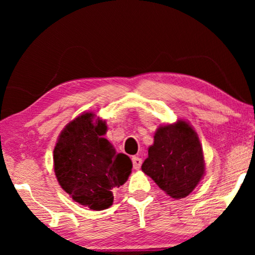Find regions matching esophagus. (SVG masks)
<instances>
[{
  "label": "esophagus",
  "instance_id": "obj_1",
  "mask_svg": "<svg viewBox=\"0 0 255 255\" xmlns=\"http://www.w3.org/2000/svg\"><path fill=\"white\" fill-rule=\"evenodd\" d=\"M142 160L139 158V156H132V163H133V168L134 169H139L141 166Z\"/></svg>",
  "mask_w": 255,
  "mask_h": 255
}]
</instances>
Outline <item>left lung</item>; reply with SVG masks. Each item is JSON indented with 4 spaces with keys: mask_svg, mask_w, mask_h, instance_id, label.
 <instances>
[{
    "mask_svg": "<svg viewBox=\"0 0 255 255\" xmlns=\"http://www.w3.org/2000/svg\"><path fill=\"white\" fill-rule=\"evenodd\" d=\"M141 169L170 197L188 196L205 170L203 151L194 128L183 121L159 127Z\"/></svg>",
    "mask_w": 255,
    "mask_h": 255,
    "instance_id": "obj_1",
    "label": "left lung"
}]
</instances>
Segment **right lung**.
<instances>
[{
    "label": "right lung",
    "instance_id": "1",
    "mask_svg": "<svg viewBox=\"0 0 255 255\" xmlns=\"http://www.w3.org/2000/svg\"><path fill=\"white\" fill-rule=\"evenodd\" d=\"M82 114L66 125L53 151L54 172L62 189L92 210L113 204L114 188L127 182L132 162L103 137L106 122Z\"/></svg>",
    "mask_w": 255,
    "mask_h": 255
}]
</instances>
